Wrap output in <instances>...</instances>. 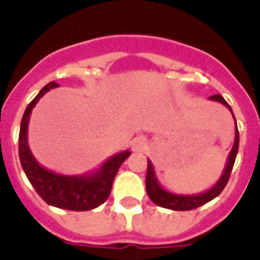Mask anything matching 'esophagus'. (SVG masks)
Wrapping results in <instances>:
<instances>
[{
	"label": "esophagus",
	"mask_w": 260,
	"mask_h": 260,
	"mask_svg": "<svg viewBox=\"0 0 260 260\" xmlns=\"http://www.w3.org/2000/svg\"><path fill=\"white\" fill-rule=\"evenodd\" d=\"M132 146H133V151H135V152H143L147 147L146 139H144L143 137L135 138L134 141H133Z\"/></svg>",
	"instance_id": "1"
}]
</instances>
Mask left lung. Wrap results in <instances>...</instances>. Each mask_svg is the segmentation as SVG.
<instances>
[{
  "instance_id": "8db88e82",
  "label": "left lung",
  "mask_w": 260,
  "mask_h": 260,
  "mask_svg": "<svg viewBox=\"0 0 260 260\" xmlns=\"http://www.w3.org/2000/svg\"><path fill=\"white\" fill-rule=\"evenodd\" d=\"M211 100H215V102H219L221 104H224L225 107H228L232 112V108L228 103L225 102L224 98L221 95H213L211 96ZM233 114V112H232ZM234 117V116H233ZM238 146H240V134H238L237 123H236V142H234V146L232 148L231 153H229V160L226 162V168H225L224 174L221 176L217 183L213 186L212 189L208 190L207 192L201 195H194V197H185V195H176L172 194V192H168L167 190L161 189L160 185L157 183L155 178V172H153V167L150 161H147V174H146V190L147 194L150 197L151 201L155 204L160 206V207L169 208V210L174 211H190L194 210V208H198L203 204L208 203L210 201H212L213 198H216L217 195L221 194L222 190L225 189V186L228 183L229 177H231L232 169H233L234 161H236V156L238 152Z\"/></svg>"
}]
</instances>
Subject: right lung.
Here are the masks:
<instances>
[{
    "instance_id": "add662e5",
    "label": "right lung",
    "mask_w": 260,
    "mask_h": 260,
    "mask_svg": "<svg viewBox=\"0 0 260 260\" xmlns=\"http://www.w3.org/2000/svg\"><path fill=\"white\" fill-rule=\"evenodd\" d=\"M54 87H58L56 82H50L43 87L23 114L19 130L20 164L34 189L48 204L70 211L93 210L108 199L118 168L130 156V151L113 156L103 165L100 171L87 177L58 176L40 167L27 144V127L32 108L35 107L39 99Z\"/></svg>"
}]
</instances>
